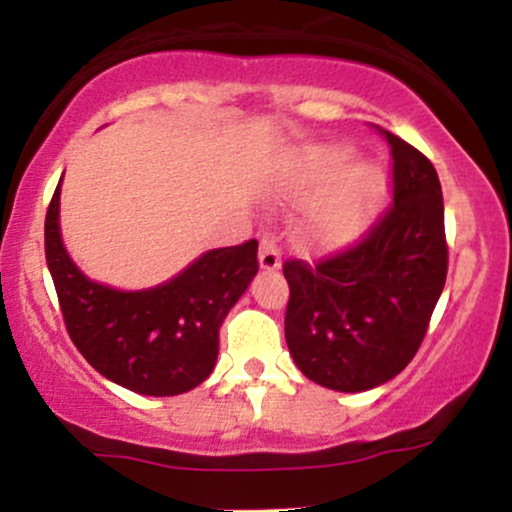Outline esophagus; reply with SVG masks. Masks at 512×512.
<instances>
[{"instance_id":"1","label":"esophagus","mask_w":512,"mask_h":512,"mask_svg":"<svg viewBox=\"0 0 512 512\" xmlns=\"http://www.w3.org/2000/svg\"><path fill=\"white\" fill-rule=\"evenodd\" d=\"M260 267L267 269V272L281 267V248L274 233H264L260 240Z\"/></svg>"}]
</instances>
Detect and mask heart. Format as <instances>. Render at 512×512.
<instances>
[{"instance_id": "b5f03b06", "label": "heart", "mask_w": 512, "mask_h": 512, "mask_svg": "<svg viewBox=\"0 0 512 512\" xmlns=\"http://www.w3.org/2000/svg\"><path fill=\"white\" fill-rule=\"evenodd\" d=\"M349 151L317 149L305 161V175L310 180H325L337 175L349 163ZM383 195V178L375 168L358 166L344 175L327 207L317 214L313 236L322 245L346 243L366 226Z\"/></svg>"}]
</instances>
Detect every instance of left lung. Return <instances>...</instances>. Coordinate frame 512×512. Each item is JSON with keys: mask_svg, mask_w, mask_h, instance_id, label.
Here are the masks:
<instances>
[{"mask_svg": "<svg viewBox=\"0 0 512 512\" xmlns=\"http://www.w3.org/2000/svg\"><path fill=\"white\" fill-rule=\"evenodd\" d=\"M380 134L392 156L390 207L349 248L284 262L286 344L305 378L337 392L370 390L409 366L448 276L436 168L404 139Z\"/></svg>", "mask_w": 512, "mask_h": 512, "instance_id": "1", "label": "left lung"}]
</instances>
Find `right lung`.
<instances>
[{
	"label": "right lung",
	"mask_w": 512,
	"mask_h": 512,
	"mask_svg": "<svg viewBox=\"0 0 512 512\" xmlns=\"http://www.w3.org/2000/svg\"><path fill=\"white\" fill-rule=\"evenodd\" d=\"M45 260L64 327L81 356L113 383L173 397L209 378L219 327L260 269L257 240L209 250L168 284L115 291L69 260L60 236V185L45 216Z\"/></svg>",
	"instance_id": "1"
}]
</instances>
